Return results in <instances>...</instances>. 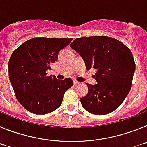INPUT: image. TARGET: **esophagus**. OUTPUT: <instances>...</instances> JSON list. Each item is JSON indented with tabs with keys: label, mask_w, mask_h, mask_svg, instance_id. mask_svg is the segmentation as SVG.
Segmentation results:
<instances>
[{
	"label": "esophagus",
	"mask_w": 147,
	"mask_h": 147,
	"mask_svg": "<svg viewBox=\"0 0 147 147\" xmlns=\"http://www.w3.org/2000/svg\"><path fill=\"white\" fill-rule=\"evenodd\" d=\"M73 84H74V85H75V86H77V85H79V84H81V83L78 82V81H74Z\"/></svg>",
	"instance_id": "1"
}]
</instances>
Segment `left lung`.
Instances as JSON below:
<instances>
[{
	"instance_id": "1",
	"label": "left lung",
	"mask_w": 147,
	"mask_h": 147,
	"mask_svg": "<svg viewBox=\"0 0 147 147\" xmlns=\"http://www.w3.org/2000/svg\"><path fill=\"white\" fill-rule=\"evenodd\" d=\"M70 47L84 59L86 69H96L93 77L97 84L86 83L87 95L80 98L83 107L95 115L115 110L132 87L135 63L130 49L107 36L76 38Z\"/></svg>"
}]
</instances>
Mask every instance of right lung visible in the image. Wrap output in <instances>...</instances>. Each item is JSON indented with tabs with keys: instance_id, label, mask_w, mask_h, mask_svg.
I'll list each match as a JSON object with an SVG mask.
<instances>
[{
	"instance_id": "add662e5",
	"label": "right lung",
	"mask_w": 147,
	"mask_h": 147,
	"mask_svg": "<svg viewBox=\"0 0 147 147\" xmlns=\"http://www.w3.org/2000/svg\"><path fill=\"white\" fill-rule=\"evenodd\" d=\"M72 38H35L22 43L9 61V77L17 100L32 113L44 115L61 105L72 79L60 80L46 71Z\"/></svg>"
}]
</instances>
